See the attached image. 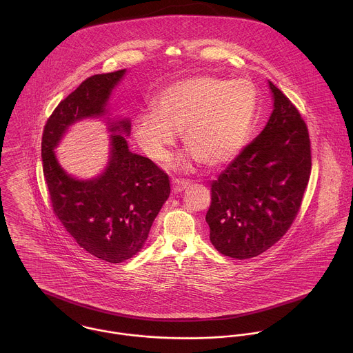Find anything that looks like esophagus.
<instances>
[{"label":"esophagus","instance_id":"esophagus-1","mask_svg":"<svg viewBox=\"0 0 353 353\" xmlns=\"http://www.w3.org/2000/svg\"><path fill=\"white\" fill-rule=\"evenodd\" d=\"M188 186H189V182H186V181H183V179H174V181H172V192H174L175 194L182 193Z\"/></svg>","mask_w":353,"mask_h":353}]
</instances>
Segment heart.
I'll return each instance as SVG.
<instances>
[{"label":"heart","instance_id":"heart-1","mask_svg":"<svg viewBox=\"0 0 353 353\" xmlns=\"http://www.w3.org/2000/svg\"><path fill=\"white\" fill-rule=\"evenodd\" d=\"M256 103V90L245 79H183L159 94L156 110H145L134 117L133 137L145 156L164 161L178 134L183 133V144L190 152L178 159V168L190 170L201 161L220 167L245 148Z\"/></svg>","mask_w":353,"mask_h":353}]
</instances>
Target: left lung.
Wrapping results in <instances>:
<instances>
[{
  "mask_svg": "<svg viewBox=\"0 0 353 353\" xmlns=\"http://www.w3.org/2000/svg\"><path fill=\"white\" fill-rule=\"evenodd\" d=\"M263 130L212 182L206 213L217 252L248 259L279 242L295 220L311 172L310 139L291 101L272 83Z\"/></svg>",
  "mask_w": 353,
  "mask_h": 353,
  "instance_id": "left-lung-1",
  "label": "left lung"
}]
</instances>
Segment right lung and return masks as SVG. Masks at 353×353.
I'll return each mask as SVG.
<instances>
[{"label":"right lung","mask_w":353,"mask_h":353,"mask_svg":"<svg viewBox=\"0 0 353 353\" xmlns=\"http://www.w3.org/2000/svg\"><path fill=\"white\" fill-rule=\"evenodd\" d=\"M126 69L97 74L80 84L51 114L42 137L43 174L55 216L85 252L111 263L140 252L152 223L170 196V181L148 157L129 151V118L114 117L108 101ZM103 119L110 133L101 174L80 180L57 161L54 150L74 123Z\"/></svg>","instance_id":"1"}]
</instances>
